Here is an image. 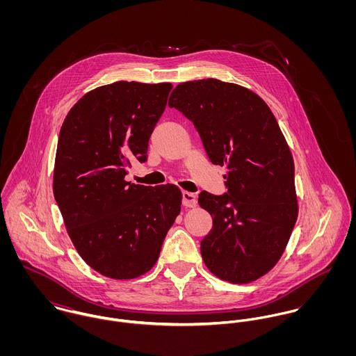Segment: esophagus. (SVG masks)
<instances>
[{"label":"esophagus","instance_id":"34e87169","mask_svg":"<svg viewBox=\"0 0 356 356\" xmlns=\"http://www.w3.org/2000/svg\"><path fill=\"white\" fill-rule=\"evenodd\" d=\"M182 204L185 207H196L197 204V197L195 193H191V192H182Z\"/></svg>","mask_w":356,"mask_h":356}]
</instances>
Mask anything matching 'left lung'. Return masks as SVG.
Masks as SVG:
<instances>
[{
    "mask_svg": "<svg viewBox=\"0 0 356 356\" xmlns=\"http://www.w3.org/2000/svg\"><path fill=\"white\" fill-rule=\"evenodd\" d=\"M168 106L195 124L209 161L226 168L225 195H199L212 216L200 245L204 263L223 281L252 282L277 264L298 219L295 163L285 137L267 104L236 83H179Z\"/></svg>",
    "mask_w": 356,
    "mask_h": 356,
    "instance_id": "8db88e82",
    "label": "left lung"
}]
</instances>
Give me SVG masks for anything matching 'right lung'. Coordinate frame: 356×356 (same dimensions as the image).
I'll return each mask as SVG.
<instances>
[{
  "label": "right lung",
  "mask_w": 356,
  "mask_h": 356,
  "mask_svg": "<svg viewBox=\"0 0 356 356\" xmlns=\"http://www.w3.org/2000/svg\"><path fill=\"white\" fill-rule=\"evenodd\" d=\"M171 83L119 81L86 93L64 119L53 195L81 257L97 273L131 280L149 271L181 212L172 185L127 182L131 161L148 159Z\"/></svg>",
  "instance_id": "1"
}]
</instances>
